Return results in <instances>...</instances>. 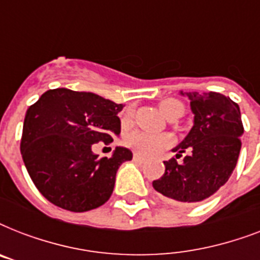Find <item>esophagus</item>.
<instances>
[{
	"label": "esophagus",
	"instance_id": "esophagus-1",
	"mask_svg": "<svg viewBox=\"0 0 260 260\" xmlns=\"http://www.w3.org/2000/svg\"><path fill=\"white\" fill-rule=\"evenodd\" d=\"M134 160H135V162L143 163V162H144V158H142V156H139V155L135 154V155H134Z\"/></svg>",
	"mask_w": 260,
	"mask_h": 260
}]
</instances>
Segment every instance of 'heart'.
I'll list each match as a JSON object with an SVG mask.
<instances>
[{"label": "heart", "instance_id": "heart-1", "mask_svg": "<svg viewBox=\"0 0 260 260\" xmlns=\"http://www.w3.org/2000/svg\"><path fill=\"white\" fill-rule=\"evenodd\" d=\"M159 109L163 113V116L169 120L171 118L181 117L185 112V106L181 101L169 98L160 102ZM132 114V110H126L125 118H128ZM125 144L129 148L142 155V156H151V155L158 154L159 151L165 150L167 147L173 144V138L170 135H154L142 132V131H135L125 138Z\"/></svg>", "mask_w": 260, "mask_h": 260}]
</instances>
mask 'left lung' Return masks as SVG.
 I'll use <instances>...</instances> for the list:
<instances>
[{"label": "left lung", "mask_w": 260, "mask_h": 260, "mask_svg": "<svg viewBox=\"0 0 260 260\" xmlns=\"http://www.w3.org/2000/svg\"><path fill=\"white\" fill-rule=\"evenodd\" d=\"M190 100L194 125L174 148L175 157L185 150L189 155L178 164L166 160L162 177L152 182L154 189L181 204H196L214 194L228 179L238 163L244 132L240 108L220 93H183Z\"/></svg>", "instance_id": "obj_1"}]
</instances>
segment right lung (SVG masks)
<instances>
[{
    "label": "right lung",
    "instance_id": "right-lung-1",
    "mask_svg": "<svg viewBox=\"0 0 260 260\" xmlns=\"http://www.w3.org/2000/svg\"><path fill=\"white\" fill-rule=\"evenodd\" d=\"M122 106L94 93L59 87L28 108L20 150L30 179L48 201L87 212L109 200L118 167L132 152L116 147L110 158H98L91 148L120 135Z\"/></svg>",
    "mask_w": 260,
    "mask_h": 260
}]
</instances>
